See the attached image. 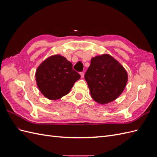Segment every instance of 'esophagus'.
Segmentation results:
<instances>
[{"instance_id":"1","label":"esophagus","mask_w":157,"mask_h":157,"mask_svg":"<svg viewBox=\"0 0 157 157\" xmlns=\"http://www.w3.org/2000/svg\"><path fill=\"white\" fill-rule=\"evenodd\" d=\"M80 76H81V78H83L84 76V73L83 72H80Z\"/></svg>"}]
</instances>
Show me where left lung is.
Returning a JSON list of instances; mask_svg holds the SVG:
<instances>
[{"mask_svg":"<svg viewBox=\"0 0 157 157\" xmlns=\"http://www.w3.org/2000/svg\"><path fill=\"white\" fill-rule=\"evenodd\" d=\"M84 78L92 98L105 104L114 101L122 94L127 83L128 75L116 59L103 54L92 58Z\"/></svg>","mask_w":157,"mask_h":157,"instance_id":"left-lung-1","label":"left lung"}]
</instances>
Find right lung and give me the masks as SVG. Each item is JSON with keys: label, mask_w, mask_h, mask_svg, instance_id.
<instances>
[{"label": "right lung", "mask_w": 157, "mask_h": 157, "mask_svg": "<svg viewBox=\"0 0 157 157\" xmlns=\"http://www.w3.org/2000/svg\"><path fill=\"white\" fill-rule=\"evenodd\" d=\"M37 86L44 96L52 100L67 95L80 75L73 69V64L64 57L52 56L37 68Z\"/></svg>", "instance_id": "right-lung-1"}]
</instances>
